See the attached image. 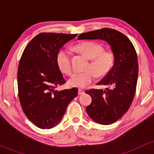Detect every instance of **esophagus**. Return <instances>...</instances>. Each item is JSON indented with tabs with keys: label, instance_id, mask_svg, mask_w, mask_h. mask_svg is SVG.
<instances>
[{
	"label": "esophagus",
	"instance_id": "obj_1",
	"mask_svg": "<svg viewBox=\"0 0 154 154\" xmlns=\"http://www.w3.org/2000/svg\"><path fill=\"white\" fill-rule=\"evenodd\" d=\"M85 93V91H83V90H81V89H79L78 91V94L79 95H83Z\"/></svg>",
	"mask_w": 154,
	"mask_h": 154
}]
</instances>
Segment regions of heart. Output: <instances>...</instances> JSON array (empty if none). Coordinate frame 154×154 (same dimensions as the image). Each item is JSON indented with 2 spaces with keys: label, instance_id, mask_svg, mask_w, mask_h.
<instances>
[{
  "label": "heart",
  "instance_id": "heart-1",
  "mask_svg": "<svg viewBox=\"0 0 154 154\" xmlns=\"http://www.w3.org/2000/svg\"><path fill=\"white\" fill-rule=\"evenodd\" d=\"M75 48L91 60L87 67L88 71L75 73L69 79L70 87L85 88L95 80V77L106 76L113 68L115 56L110 50H104L102 44L95 41H85L75 45ZM56 63L63 73L70 75L73 72L69 51L61 49L56 54Z\"/></svg>",
  "mask_w": 154,
  "mask_h": 154
}]
</instances>
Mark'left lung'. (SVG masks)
<instances>
[{
  "instance_id": "left-lung-1",
  "label": "left lung",
  "mask_w": 154,
  "mask_h": 154,
  "mask_svg": "<svg viewBox=\"0 0 154 154\" xmlns=\"http://www.w3.org/2000/svg\"><path fill=\"white\" fill-rule=\"evenodd\" d=\"M100 39L110 45L115 56L113 68L97 85H109L103 90L85 92L92 98L86 107L90 117L101 125H111L122 116L132 103L136 91L138 62L135 47L128 37L110 28H103L79 35L78 40Z\"/></svg>"
}]
</instances>
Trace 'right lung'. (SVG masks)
I'll list each match as a JSON object with an SVG mask.
<instances>
[{
	"label": "right lung",
	"mask_w": 154,
	"mask_h": 154,
	"mask_svg": "<svg viewBox=\"0 0 154 154\" xmlns=\"http://www.w3.org/2000/svg\"><path fill=\"white\" fill-rule=\"evenodd\" d=\"M77 35L40 33L27 44L21 56L17 72L19 102L27 119L39 128L56 126L78 94L76 88L55 90L66 83L56 63V54Z\"/></svg>",
	"instance_id": "obj_1"
}]
</instances>
